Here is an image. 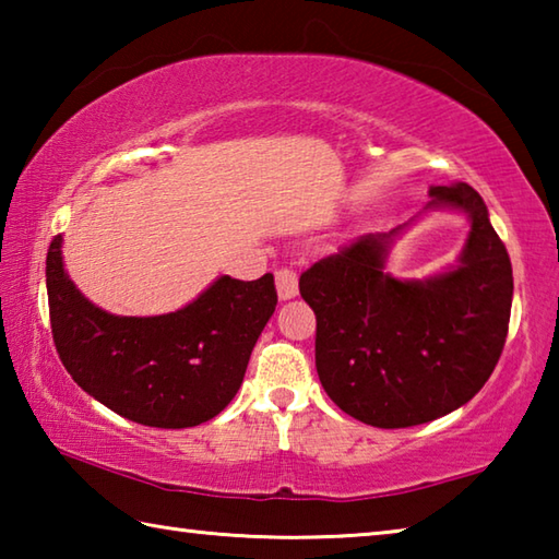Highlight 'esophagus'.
Returning a JSON list of instances; mask_svg holds the SVG:
<instances>
[{
	"label": "esophagus",
	"instance_id": "esophagus-1",
	"mask_svg": "<svg viewBox=\"0 0 559 559\" xmlns=\"http://www.w3.org/2000/svg\"><path fill=\"white\" fill-rule=\"evenodd\" d=\"M276 290L281 300H290L298 296V276L296 271L290 269H278L276 271Z\"/></svg>",
	"mask_w": 559,
	"mask_h": 559
}]
</instances>
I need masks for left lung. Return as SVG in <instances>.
Segmentation results:
<instances>
[{"instance_id": "obj_1", "label": "left lung", "mask_w": 559, "mask_h": 559, "mask_svg": "<svg viewBox=\"0 0 559 559\" xmlns=\"http://www.w3.org/2000/svg\"><path fill=\"white\" fill-rule=\"evenodd\" d=\"M441 209L463 213L472 226L453 267L427 280L385 271L414 216L386 234L359 236L298 283L318 320L320 382L340 409L377 429L416 427L459 409L503 353L513 306L506 246L471 185L429 187L421 213Z\"/></svg>"}]
</instances>
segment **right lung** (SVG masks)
Segmentation results:
<instances>
[{"instance_id": "right-lung-1", "label": "right lung", "mask_w": 559, "mask_h": 559, "mask_svg": "<svg viewBox=\"0 0 559 559\" xmlns=\"http://www.w3.org/2000/svg\"><path fill=\"white\" fill-rule=\"evenodd\" d=\"M63 236L46 257L51 333L73 382L130 421L187 429L234 400L261 330L276 310V286L219 276L165 316H112L75 288L63 266Z\"/></svg>"}]
</instances>
